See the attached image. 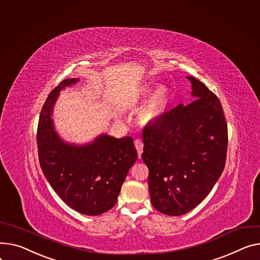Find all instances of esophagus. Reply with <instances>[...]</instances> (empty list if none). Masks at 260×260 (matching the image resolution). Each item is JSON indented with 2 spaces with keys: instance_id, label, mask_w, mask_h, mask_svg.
<instances>
[{
  "instance_id": "1",
  "label": "esophagus",
  "mask_w": 260,
  "mask_h": 260,
  "mask_svg": "<svg viewBox=\"0 0 260 260\" xmlns=\"http://www.w3.org/2000/svg\"><path fill=\"white\" fill-rule=\"evenodd\" d=\"M135 146H136V149H137V152H138V157H139V159H140L141 154L143 152L144 144L140 139H137V140H135Z\"/></svg>"
}]
</instances>
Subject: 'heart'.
<instances>
[{"mask_svg": "<svg viewBox=\"0 0 260 260\" xmlns=\"http://www.w3.org/2000/svg\"><path fill=\"white\" fill-rule=\"evenodd\" d=\"M150 91L149 86H143L141 94L147 95ZM169 101V93L165 85H159L153 90L140 112V119L144 123H150L158 120L165 113Z\"/></svg>", "mask_w": 260, "mask_h": 260, "instance_id": "obj_1", "label": "heart"}]
</instances>
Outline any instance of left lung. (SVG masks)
<instances>
[{"mask_svg": "<svg viewBox=\"0 0 260 260\" xmlns=\"http://www.w3.org/2000/svg\"><path fill=\"white\" fill-rule=\"evenodd\" d=\"M194 100L179 105L143 131L142 159L154 209L183 215L209 194L224 168L228 126L220 101L188 76Z\"/></svg>", "mask_w": 260, "mask_h": 260, "instance_id": "left-lung-1", "label": "left lung"}]
</instances>
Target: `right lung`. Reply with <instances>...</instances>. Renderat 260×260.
I'll return each mask as SVG.
<instances>
[{"instance_id":"right-lung-1","label":"right lung","mask_w":260,"mask_h":260,"mask_svg":"<svg viewBox=\"0 0 260 260\" xmlns=\"http://www.w3.org/2000/svg\"><path fill=\"white\" fill-rule=\"evenodd\" d=\"M77 81L62 80L46 99L37 135L39 160L49 184L69 207L85 215H99L115 206L138 153L132 137L100 135L81 146L60 139L52 112L59 92Z\"/></svg>"}]
</instances>
